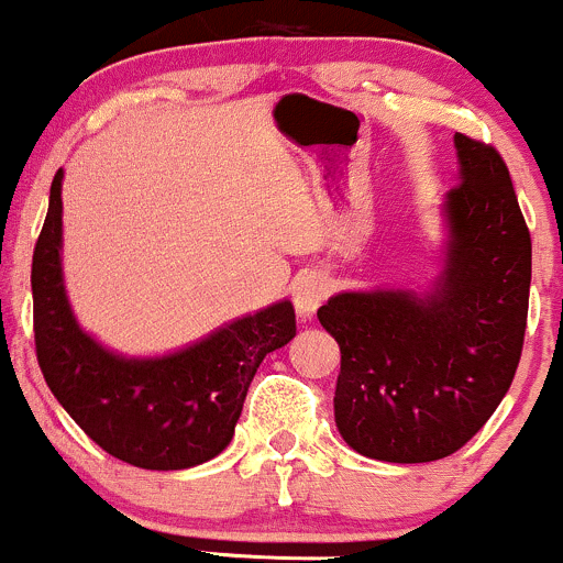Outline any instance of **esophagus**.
<instances>
[{
	"instance_id": "obj_1",
	"label": "esophagus",
	"mask_w": 563,
	"mask_h": 563,
	"mask_svg": "<svg viewBox=\"0 0 563 563\" xmlns=\"http://www.w3.org/2000/svg\"><path fill=\"white\" fill-rule=\"evenodd\" d=\"M291 296H294L296 312H299L301 318H310V314L323 305L325 296H329V283H325V277L320 275L296 277Z\"/></svg>"
}]
</instances>
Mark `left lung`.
I'll return each mask as SVG.
<instances>
[{
  "mask_svg": "<svg viewBox=\"0 0 563 563\" xmlns=\"http://www.w3.org/2000/svg\"><path fill=\"white\" fill-rule=\"evenodd\" d=\"M446 269L430 294H339L318 320L339 342L333 413L355 452L432 462L460 452L510 390L523 350L532 238L505 159L454 135Z\"/></svg>",
  "mask_w": 563,
  "mask_h": 563,
  "instance_id": "8db88e82",
  "label": "left lung"
}]
</instances>
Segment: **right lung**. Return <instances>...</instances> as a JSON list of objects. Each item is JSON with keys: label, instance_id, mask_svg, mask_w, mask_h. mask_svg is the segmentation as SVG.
<instances>
[{"label": "right lung", "instance_id": "right-lung-1", "mask_svg": "<svg viewBox=\"0 0 563 563\" xmlns=\"http://www.w3.org/2000/svg\"><path fill=\"white\" fill-rule=\"evenodd\" d=\"M60 178L31 258L36 361L47 387L103 452L144 467L184 471L230 446L253 374L296 336L291 301L240 318L165 357H122L77 325L60 275Z\"/></svg>", "mask_w": 563, "mask_h": 563}]
</instances>
